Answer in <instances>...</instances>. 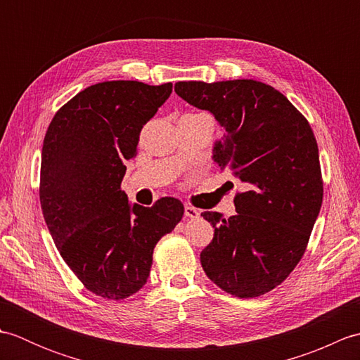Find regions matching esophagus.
Instances as JSON below:
<instances>
[{"label":"esophagus","mask_w":360,"mask_h":360,"mask_svg":"<svg viewBox=\"0 0 360 360\" xmlns=\"http://www.w3.org/2000/svg\"><path fill=\"white\" fill-rule=\"evenodd\" d=\"M184 215L187 218H198V217H200V210L192 207V205H186V207H184Z\"/></svg>","instance_id":"1"}]
</instances>
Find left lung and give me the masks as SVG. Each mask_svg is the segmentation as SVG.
<instances>
[{"label":"left lung","instance_id":"obj_1","mask_svg":"<svg viewBox=\"0 0 360 360\" xmlns=\"http://www.w3.org/2000/svg\"><path fill=\"white\" fill-rule=\"evenodd\" d=\"M174 91L215 116L223 137L213 160L246 187L233 200L236 215L201 213L215 227L201 252L202 269L235 297L269 292L300 262L322 207L314 133L280 91L262 82H178Z\"/></svg>","mask_w":360,"mask_h":360}]
</instances>
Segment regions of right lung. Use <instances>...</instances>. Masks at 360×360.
I'll return each mask as SVG.
<instances>
[{"label":"right lung","mask_w":360,"mask_h":360,"mask_svg":"<svg viewBox=\"0 0 360 360\" xmlns=\"http://www.w3.org/2000/svg\"><path fill=\"white\" fill-rule=\"evenodd\" d=\"M172 88L134 80L96 83L63 105L46 131L43 217L65 263L98 297L136 294L147 283L158 241L184 215L176 198L143 207L128 204L120 190L142 127Z\"/></svg>","instance_id":"add662e5"}]
</instances>
